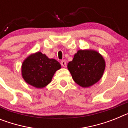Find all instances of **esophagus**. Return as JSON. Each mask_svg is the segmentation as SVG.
Listing matches in <instances>:
<instances>
[{"label": "esophagus", "mask_w": 128, "mask_h": 128, "mask_svg": "<svg viewBox=\"0 0 128 128\" xmlns=\"http://www.w3.org/2000/svg\"><path fill=\"white\" fill-rule=\"evenodd\" d=\"M61 65H62V66H63V67H66V62H65V61H62L61 62Z\"/></svg>", "instance_id": "esophagus-1"}]
</instances>
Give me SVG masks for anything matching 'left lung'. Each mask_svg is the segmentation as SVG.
Returning <instances> with one entry per match:
<instances>
[{
	"mask_svg": "<svg viewBox=\"0 0 128 128\" xmlns=\"http://www.w3.org/2000/svg\"><path fill=\"white\" fill-rule=\"evenodd\" d=\"M73 80L82 87H89L102 78L106 68L103 56L90 49L79 50L67 65Z\"/></svg>",
	"mask_w": 128,
	"mask_h": 128,
	"instance_id": "8db88e82",
	"label": "left lung"
}]
</instances>
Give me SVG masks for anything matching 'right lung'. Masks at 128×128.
Here are the masks:
<instances>
[{
    "mask_svg": "<svg viewBox=\"0 0 128 128\" xmlns=\"http://www.w3.org/2000/svg\"><path fill=\"white\" fill-rule=\"evenodd\" d=\"M61 67L58 61L37 52L30 54L22 62V76L28 84L41 89L51 82L55 72Z\"/></svg>",
    "mask_w": 128,
    "mask_h": 128,
    "instance_id": "add662e5",
    "label": "right lung"
}]
</instances>
